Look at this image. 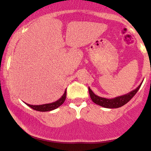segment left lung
I'll return each mask as SVG.
<instances>
[{
  "instance_id": "obj_1",
  "label": "left lung",
  "mask_w": 151,
  "mask_h": 151,
  "mask_svg": "<svg viewBox=\"0 0 151 151\" xmlns=\"http://www.w3.org/2000/svg\"><path fill=\"white\" fill-rule=\"evenodd\" d=\"M143 81L139 84V86L136 88V89H133V91H130L129 93H126V94L122 95V96H116V97L113 98V99H106V98H103L101 96H99L95 94L94 93L91 91V89L89 87V92L90 97H91V100L93 103H95L96 104L101 106L102 107H104V108H108V109H116L121 107L122 106L125 105L126 104H127L130 100L132 99L133 96H135V94L138 92V89L141 87L142 83Z\"/></svg>"
}]
</instances>
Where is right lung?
Returning <instances> with one entry per match:
<instances>
[{
  "label": "right lung",
  "mask_w": 151,
  "mask_h": 151,
  "mask_svg": "<svg viewBox=\"0 0 151 151\" xmlns=\"http://www.w3.org/2000/svg\"><path fill=\"white\" fill-rule=\"evenodd\" d=\"M67 90V89H66ZM65 90V93L64 94L62 95V97L60 99H59L58 100H57L56 101L52 102V103H49V104H41V105H31L29 104H26L28 106H30V108H32V109L35 111H52L54 109H56L57 108H58L59 106H60L62 104L64 103L66 99V96H67V91Z\"/></svg>",
  "instance_id": "1"
}]
</instances>
